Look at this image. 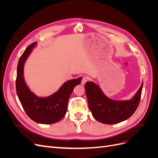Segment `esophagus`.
I'll return each mask as SVG.
<instances>
[{
	"mask_svg": "<svg viewBox=\"0 0 158 158\" xmlns=\"http://www.w3.org/2000/svg\"><path fill=\"white\" fill-rule=\"evenodd\" d=\"M88 78L85 77V76H84V77L82 78V82H81V84H82V85H84L85 83H86V82L88 81Z\"/></svg>",
	"mask_w": 158,
	"mask_h": 158,
	"instance_id": "esophagus-1",
	"label": "esophagus"
}]
</instances>
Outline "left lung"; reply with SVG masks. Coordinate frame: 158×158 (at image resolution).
I'll return each instance as SVG.
<instances>
[{
  "label": "left lung",
  "mask_w": 158,
  "mask_h": 158,
  "mask_svg": "<svg viewBox=\"0 0 158 158\" xmlns=\"http://www.w3.org/2000/svg\"><path fill=\"white\" fill-rule=\"evenodd\" d=\"M143 81L135 95L129 100L110 99L99 85L93 82L85 84L88 106L93 117L100 123L113 125L131 117L136 110L140 100Z\"/></svg>",
  "instance_id": "1"
}]
</instances>
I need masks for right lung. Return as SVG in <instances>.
Listing matches in <instances>:
<instances>
[{"mask_svg": "<svg viewBox=\"0 0 158 158\" xmlns=\"http://www.w3.org/2000/svg\"><path fill=\"white\" fill-rule=\"evenodd\" d=\"M37 45V42L28 46L18 61L16 81V93L27 116L37 123L49 125L59 121L67 111L68 102L76 85L82 78L66 81L54 94L47 97H39L32 92L24 79V64Z\"/></svg>", "mask_w": 158, "mask_h": 158, "instance_id": "add662e5", "label": "right lung"}]
</instances>
